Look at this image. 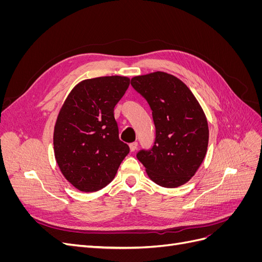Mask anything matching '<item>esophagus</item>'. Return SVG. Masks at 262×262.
<instances>
[{"mask_svg": "<svg viewBox=\"0 0 262 262\" xmlns=\"http://www.w3.org/2000/svg\"><path fill=\"white\" fill-rule=\"evenodd\" d=\"M129 147H130L131 152H134V150H136L137 147H138V143H137V142H133V143H130Z\"/></svg>", "mask_w": 262, "mask_h": 262, "instance_id": "esophagus-1", "label": "esophagus"}]
</instances>
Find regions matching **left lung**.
Segmentation results:
<instances>
[{
	"mask_svg": "<svg viewBox=\"0 0 262 262\" xmlns=\"http://www.w3.org/2000/svg\"><path fill=\"white\" fill-rule=\"evenodd\" d=\"M131 85L147 100L156 129L153 147L140 150L138 160L158 186L185 185L207 154L209 125L202 107L184 82L166 72L134 76Z\"/></svg>",
	"mask_w": 262,
	"mask_h": 262,
	"instance_id": "8db88e82",
	"label": "left lung"
}]
</instances>
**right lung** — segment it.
I'll list each match as a JSON object with an SVG mask.
<instances>
[{
    "label": "right lung",
    "instance_id": "obj_1",
    "mask_svg": "<svg viewBox=\"0 0 262 262\" xmlns=\"http://www.w3.org/2000/svg\"><path fill=\"white\" fill-rule=\"evenodd\" d=\"M126 76H101L74 86L60 109L53 132L54 157L62 175L83 192L112 181L129 146L119 140L114 108L128 90Z\"/></svg>",
    "mask_w": 262,
    "mask_h": 262
}]
</instances>
